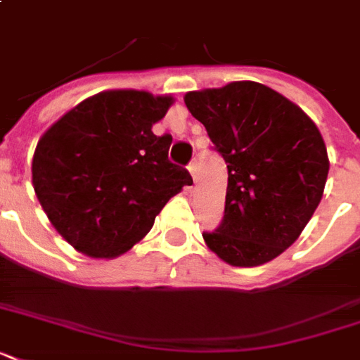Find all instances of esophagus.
<instances>
[{
	"label": "esophagus",
	"instance_id": "1",
	"mask_svg": "<svg viewBox=\"0 0 360 360\" xmlns=\"http://www.w3.org/2000/svg\"><path fill=\"white\" fill-rule=\"evenodd\" d=\"M188 172H191L192 179L198 181V162H196V160H192V162L188 164Z\"/></svg>",
	"mask_w": 360,
	"mask_h": 360
}]
</instances>
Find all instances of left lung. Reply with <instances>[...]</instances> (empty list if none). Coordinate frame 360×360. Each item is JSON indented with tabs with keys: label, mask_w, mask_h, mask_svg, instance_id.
<instances>
[{
	"label": "left lung",
	"mask_w": 360,
	"mask_h": 360,
	"mask_svg": "<svg viewBox=\"0 0 360 360\" xmlns=\"http://www.w3.org/2000/svg\"><path fill=\"white\" fill-rule=\"evenodd\" d=\"M228 164L224 217L203 239L236 267H256L295 243L323 196L327 147L299 106L257 82L185 95Z\"/></svg>",
	"instance_id": "8db88e82"
}]
</instances>
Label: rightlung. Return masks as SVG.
Returning <instances> with one entry per match:
<instances>
[{"label":"right lung","mask_w":360,"mask_h":360,"mask_svg":"<svg viewBox=\"0 0 360 360\" xmlns=\"http://www.w3.org/2000/svg\"><path fill=\"white\" fill-rule=\"evenodd\" d=\"M172 97L120 89L86 98L37 143L33 188L67 243L115 257L153 228L191 174L169 162L172 136L153 134Z\"/></svg>","instance_id":"add662e5"}]
</instances>
